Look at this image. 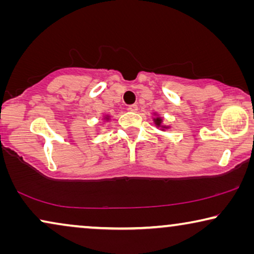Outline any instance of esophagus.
Returning <instances> with one entry per match:
<instances>
[{"mask_svg":"<svg viewBox=\"0 0 254 254\" xmlns=\"http://www.w3.org/2000/svg\"><path fill=\"white\" fill-rule=\"evenodd\" d=\"M137 109H138V107H137L136 104H133V105L128 106V111H130V112H136Z\"/></svg>","mask_w":254,"mask_h":254,"instance_id":"34e87169","label":"esophagus"}]
</instances>
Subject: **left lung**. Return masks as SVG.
Wrapping results in <instances>:
<instances>
[{
	"mask_svg": "<svg viewBox=\"0 0 254 254\" xmlns=\"http://www.w3.org/2000/svg\"><path fill=\"white\" fill-rule=\"evenodd\" d=\"M154 123H155L156 126L159 127V128H162V130H164V129H166V128H169L168 126H163V125H162L163 119H162L161 117H156V118H154Z\"/></svg>",
	"mask_w": 254,
	"mask_h": 254,
	"instance_id": "obj_1",
	"label": "left lung"
}]
</instances>
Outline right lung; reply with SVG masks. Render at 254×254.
Instances as JSON below:
<instances>
[{"instance_id": "right-lung-1", "label": "right lung", "mask_w": 254, "mask_h": 254, "mask_svg": "<svg viewBox=\"0 0 254 254\" xmlns=\"http://www.w3.org/2000/svg\"><path fill=\"white\" fill-rule=\"evenodd\" d=\"M109 118H110V117H109V116H106V117H105V118H104V119H105V120H109Z\"/></svg>"}]
</instances>
